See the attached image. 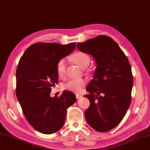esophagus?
Here are the masks:
<instances>
[{
    "mask_svg": "<svg viewBox=\"0 0 150 150\" xmlns=\"http://www.w3.org/2000/svg\"><path fill=\"white\" fill-rule=\"evenodd\" d=\"M76 97H77V99H79V98H81L82 97V95L81 94H77L76 95Z\"/></svg>",
    "mask_w": 150,
    "mask_h": 150,
    "instance_id": "34e87169",
    "label": "esophagus"
}]
</instances>
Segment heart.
I'll return each mask as SVG.
<instances>
[{
    "mask_svg": "<svg viewBox=\"0 0 150 150\" xmlns=\"http://www.w3.org/2000/svg\"><path fill=\"white\" fill-rule=\"evenodd\" d=\"M71 60L81 68H86L90 62V57L87 53L82 52H77L71 56ZM66 67V62L64 59H60L57 64V73L60 77L65 74ZM85 81L83 79H72L65 84L66 90L76 93H81L83 90Z\"/></svg>",
    "mask_w": 150,
    "mask_h": 150,
    "instance_id": "obj_1",
    "label": "heart"
}]
</instances>
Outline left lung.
<instances>
[{"instance_id":"8db88e82","label":"left lung","mask_w":150,"mask_h":150,"mask_svg":"<svg viewBox=\"0 0 150 150\" xmlns=\"http://www.w3.org/2000/svg\"><path fill=\"white\" fill-rule=\"evenodd\" d=\"M77 48L93 56L97 68L88 86L90 102L84 114L91 128L106 132L119 124L131 103L133 79L129 60L117 42L106 35H99L84 42Z\"/></svg>"}]
</instances>
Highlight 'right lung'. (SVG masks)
Here are the masks:
<instances>
[{"label": "right lung", "instance_id": "obj_1", "mask_svg": "<svg viewBox=\"0 0 150 150\" xmlns=\"http://www.w3.org/2000/svg\"><path fill=\"white\" fill-rule=\"evenodd\" d=\"M76 44L37 42L25 51L16 71V95L25 117L33 128L52 134L62 128L66 110L75 103V95L64 91L61 96L50 97L58 83L57 64L68 55Z\"/></svg>", "mask_w": 150, "mask_h": 150}]
</instances>
